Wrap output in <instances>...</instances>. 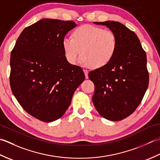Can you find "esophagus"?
<instances>
[{
  "label": "esophagus",
  "instance_id": "1",
  "mask_svg": "<svg viewBox=\"0 0 160 160\" xmlns=\"http://www.w3.org/2000/svg\"><path fill=\"white\" fill-rule=\"evenodd\" d=\"M83 71H84L85 75H86V79H88V70L84 69Z\"/></svg>",
  "mask_w": 160,
  "mask_h": 160
}]
</instances>
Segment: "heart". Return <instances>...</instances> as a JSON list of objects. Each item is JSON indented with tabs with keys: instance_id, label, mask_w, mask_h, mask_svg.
<instances>
[{
	"instance_id": "b5f03b06",
	"label": "heart",
	"mask_w": 160,
	"mask_h": 160,
	"mask_svg": "<svg viewBox=\"0 0 160 160\" xmlns=\"http://www.w3.org/2000/svg\"><path fill=\"white\" fill-rule=\"evenodd\" d=\"M62 45L65 56L70 63L79 61L82 50L85 63L91 68H100L112 59L118 43L113 32L86 25L77 28L72 37H64Z\"/></svg>"
}]
</instances>
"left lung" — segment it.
<instances>
[{"mask_svg": "<svg viewBox=\"0 0 160 160\" xmlns=\"http://www.w3.org/2000/svg\"><path fill=\"white\" fill-rule=\"evenodd\" d=\"M106 25L115 34V56L102 68L90 71L94 85L92 102L105 119L120 121L135 111L148 86L149 74L146 52L134 32L119 22H94Z\"/></svg>", "mask_w": 160, "mask_h": 160, "instance_id": "obj_1", "label": "left lung"}]
</instances>
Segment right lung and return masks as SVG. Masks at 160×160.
Here are the masks:
<instances>
[{"instance_id": "right-lung-1", "label": "right lung", "mask_w": 160, "mask_h": 160, "mask_svg": "<svg viewBox=\"0 0 160 160\" xmlns=\"http://www.w3.org/2000/svg\"><path fill=\"white\" fill-rule=\"evenodd\" d=\"M72 21L44 18L25 28L11 52L9 82L28 114L44 122L63 115L85 79L81 67L68 63L62 41Z\"/></svg>"}]
</instances>
